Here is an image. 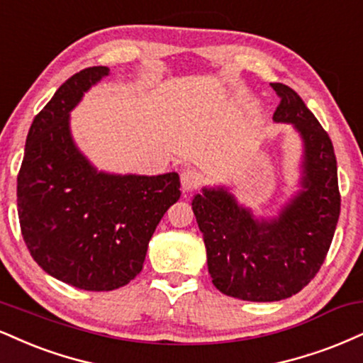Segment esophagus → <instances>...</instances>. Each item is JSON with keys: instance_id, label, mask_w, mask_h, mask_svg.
I'll list each match as a JSON object with an SVG mask.
<instances>
[{"instance_id": "esophagus-1", "label": "esophagus", "mask_w": 363, "mask_h": 363, "mask_svg": "<svg viewBox=\"0 0 363 363\" xmlns=\"http://www.w3.org/2000/svg\"><path fill=\"white\" fill-rule=\"evenodd\" d=\"M181 184H182V191H184V193H189V191L198 189L201 184V176L196 172L194 169H184L181 174Z\"/></svg>"}]
</instances>
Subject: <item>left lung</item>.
<instances>
[{
  "instance_id": "1",
  "label": "left lung",
  "mask_w": 363,
  "mask_h": 363,
  "mask_svg": "<svg viewBox=\"0 0 363 363\" xmlns=\"http://www.w3.org/2000/svg\"><path fill=\"white\" fill-rule=\"evenodd\" d=\"M270 86L281 99L274 120L294 125L304 142L303 191L272 220H257L225 187H204L193 199L215 287L255 303L287 299L311 282L330 250L342 201L328 133L294 89Z\"/></svg>"
}]
</instances>
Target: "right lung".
I'll return each mask as SVG.
<instances>
[{"mask_svg":"<svg viewBox=\"0 0 363 363\" xmlns=\"http://www.w3.org/2000/svg\"><path fill=\"white\" fill-rule=\"evenodd\" d=\"M104 65L69 77L33 118L18 181L20 228L30 255L69 286L113 291L138 276L152 235L181 198L176 172H98L74 145L69 113L108 76Z\"/></svg>","mask_w":363,"mask_h":363,"instance_id":"1","label":"right lung"}]
</instances>
